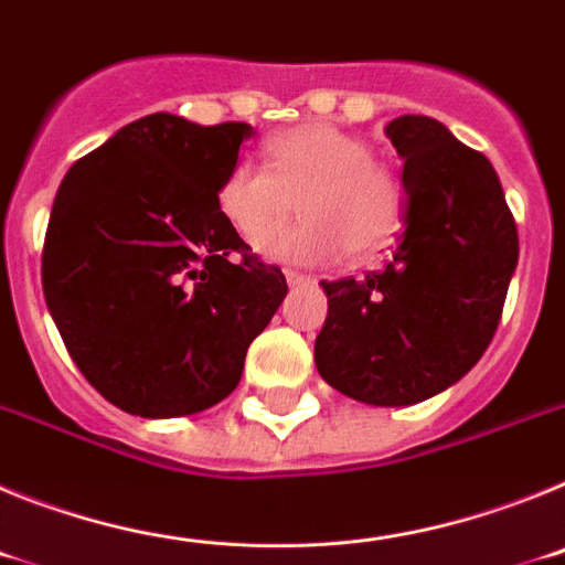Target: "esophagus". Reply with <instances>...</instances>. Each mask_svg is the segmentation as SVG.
<instances>
[{"label": "esophagus", "instance_id": "34e87169", "mask_svg": "<svg viewBox=\"0 0 565 565\" xmlns=\"http://www.w3.org/2000/svg\"><path fill=\"white\" fill-rule=\"evenodd\" d=\"M286 279H288V286H306V282H313L311 274H302L297 271V268H286Z\"/></svg>", "mask_w": 565, "mask_h": 565}]
</instances>
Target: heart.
<instances>
[{"mask_svg":"<svg viewBox=\"0 0 565 565\" xmlns=\"http://www.w3.org/2000/svg\"><path fill=\"white\" fill-rule=\"evenodd\" d=\"M266 166L239 161L223 174L217 209L228 226L274 259L367 257L396 234L402 183L373 158V147L331 124H299L271 135ZM300 203L299 224L275 230ZM275 232L271 233L270 228Z\"/></svg>","mask_w":565,"mask_h":565,"instance_id":"b5f03b06","label":"heart"}]
</instances>
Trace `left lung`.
Wrapping results in <instances>:
<instances>
[{
    "instance_id": "left-lung-1",
    "label": "left lung",
    "mask_w": 565,
    "mask_h": 565,
    "mask_svg": "<svg viewBox=\"0 0 565 565\" xmlns=\"http://www.w3.org/2000/svg\"><path fill=\"white\" fill-rule=\"evenodd\" d=\"M387 138L404 158L407 217L384 268L326 282L313 356L331 387L404 407L456 384L483 356L518 266V226L492 163L427 115Z\"/></svg>"
}]
</instances>
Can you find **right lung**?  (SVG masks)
<instances>
[{
  "label": "right lung",
  "mask_w": 565,
  "mask_h": 565,
  "mask_svg": "<svg viewBox=\"0 0 565 565\" xmlns=\"http://www.w3.org/2000/svg\"><path fill=\"white\" fill-rule=\"evenodd\" d=\"M252 135L239 121L154 113L64 174L44 234V299L78 371L124 413L172 418L223 402L286 299V274L217 209Z\"/></svg>",
  "instance_id": "1"
}]
</instances>
